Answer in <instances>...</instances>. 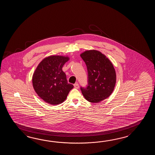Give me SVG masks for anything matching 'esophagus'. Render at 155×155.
I'll use <instances>...</instances> for the list:
<instances>
[{
	"label": "esophagus",
	"mask_w": 155,
	"mask_h": 155,
	"mask_svg": "<svg viewBox=\"0 0 155 155\" xmlns=\"http://www.w3.org/2000/svg\"><path fill=\"white\" fill-rule=\"evenodd\" d=\"M74 87H75V89H79V84H78V83L76 82L75 84H74Z\"/></svg>",
	"instance_id": "1"
}]
</instances>
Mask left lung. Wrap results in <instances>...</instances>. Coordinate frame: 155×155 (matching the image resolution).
<instances>
[{"mask_svg":"<svg viewBox=\"0 0 155 155\" xmlns=\"http://www.w3.org/2000/svg\"><path fill=\"white\" fill-rule=\"evenodd\" d=\"M80 56L85 63L88 73L87 86L81 87V91L86 100L98 103L107 98L114 91L115 70L110 60L97 50H87Z\"/></svg>","mask_w":155,"mask_h":155,"instance_id":"obj_1","label":"left lung"}]
</instances>
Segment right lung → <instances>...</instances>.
Here are the masks:
<instances>
[{
    "label": "right lung",
    "mask_w": 155,
    "mask_h": 155,
    "mask_svg": "<svg viewBox=\"0 0 155 155\" xmlns=\"http://www.w3.org/2000/svg\"><path fill=\"white\" fill-rule=\"evenodd\" d=\"M69 60L68 56L52 55L44 58L37 66L32 78L33 87L45 102L54 105L62 103L74 87L62 70Z\"/></svg>",
    "instance_id": "add662e5"
}]
</instances>
